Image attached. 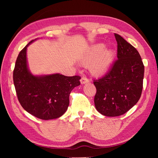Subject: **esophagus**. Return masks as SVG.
<instances>
[{
  "label": "esophagus",
  "instance_id": "esophagus-1",
  "mask_svg": "<svg viewBox=\"0 0 158 158\" xmlns=\"http://www.w3.org/2000/svg\"><path fill=\"white\" fill-rule=\"evenodd\" d=\"M88 82H89L88 79L87 78H85V77H82V78L80 79V83L82 84H84L85 83H88Z\"/></svg>",
  "mask_w": 158,
  "mask_h": 158
}]
</instances>
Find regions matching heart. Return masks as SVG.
<instances>
[{
  "label": "heart",
  "mask_w": 158,
  "mask_h": 158,
  "mask_svg": "<svg viewBox=\"0 0 158 158\" xmlns=\"http://www.w3.org/2000/svg\"><path fill=\"white\" fill-rule=\"evenodd\" d=\"M104 48L103 44L91 47L82 56L80 63L88 66L89 73L94 76H102L111 69L114 60V52L111 49Z\"/></svg>",
  "instance_id": "b5f03b06"
}]
</instances>
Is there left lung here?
<instances>
[{"label":"left lung","mask_w":158,"mask_h":158,"mask_svg":"<svg viewBox=\"0 0 158 158\" xmlns=\"http://www.w3.org/2000/svg\"><path fill=\"white\" fill-rule=\"evenodd\" d=\"M117 60L107 74L94 80L97 89L94 98L97 111L107 117L127 113L140 98L144 66L139 52L117 33Z\"/></svg>","instance_id":"1"}]
</instances>
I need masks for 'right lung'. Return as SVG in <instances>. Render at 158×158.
Listing matches in <instances>:
<instances>
[{
  "label": "right lung",
  "mask_w": 158,
  "mask_h": 158,
  "mask_svg": "<svg viewBox=\"0 0 158 158\" xmlns=\"http://www.w3.org/2000/svg\"><path fill=\"white\" fill-rule=\"evenodd\" d=\"M19 53L13 72V80L18 101L27 112L43 120L59 118L69 106L70 94L80 85L78 76L59 73L34 75L28 67L27 48Z\"/></svg>",
  "instance_id": "right-lung-1"
}]
</instances>
